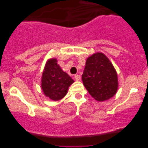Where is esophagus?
Wrapping results in <instances>:
<instances>
[{
    "label": "esophagus",
    "mask_w": 148,
    "mask_h": 148,
    "mask_svg": "<svg viewBox=\"0 0 148 148\" xmlns=\"http://www.w3.org/2000/svg\"><path fill=\"white\" fill-rule=\"evenodd\" d=\"M74 77H75V79L76 81L80 80V79H81V77L79 75H75L74 76Z\"/></svg>",
    "instance_id": "34e87169"
}]
</instances>
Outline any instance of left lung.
I'll return each instance as SVG.
<instances>
[{"instance_id":"1","label":"left lung","mask_w":148,"mask_h":148,"mask_svg":"<svg viewBox=\"0 0 148 148\" xmlns=\"http://www.w3.org/2000/svg\"><path fill=\"white\" fill-rule=\"evenodd\" d=\"M82 81L90 94L99 102L112 98L118 89L116 70L102 52H97L87 58Z\"/></svg>"}]
</instances>
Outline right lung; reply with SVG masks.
Here are the masks:
<instances>
[{"label": "right lung", "instance_id": "obj_1", "mask_svg": "<svg viewBox=\"0 0 148 148\" xmlns=\"http://www.w3.org/2000/svg\"><path fill=\"white\" fill-rule=\"evenodd\" d=\"M74 81L61 69L56 58L46 62L42 73L41 87L44 95L54 101L62 99Z\"/></svg>", "mask_w": 148, "mask_h": 148}]
</instances>
